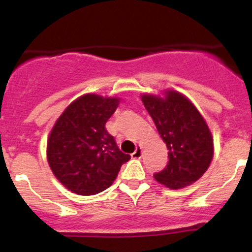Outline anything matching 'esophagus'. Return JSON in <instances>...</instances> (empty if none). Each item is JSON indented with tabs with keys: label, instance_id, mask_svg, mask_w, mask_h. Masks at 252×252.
<instances>
[{
	"label": "esophagus",
	"instance_id": "obj_1",
	"mask_svg": "<svg viewBox=\"0 0 252 252\" xmlns=\"http://www.w3.org/2000/svg\"><path fill=\"white\" fill-rule=\"evenodd\" d=\"M131 157L133 158H141V146H136L135 151L131 154Z\"/></svg>",
	"mask_w": 252,
	"mask_h": 252
}]
</instances>
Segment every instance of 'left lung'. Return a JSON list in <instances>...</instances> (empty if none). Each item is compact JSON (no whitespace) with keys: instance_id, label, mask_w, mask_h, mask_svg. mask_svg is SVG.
Instances as JSON below:
<instances>
[{"instance_id":"obj_1","label":"left lung","mask_w":252,"mask_h":252,"mask_svg":"<svg viewBox=\"0 0 252 252\" xmlns=\"http://www.w3.org/2000/svg\"><path fill=\"white\" fill-rule=\"evenodd\" d=\"M141 101L168 150V163L155 179L169 189L189 187L204 175L213 158V138L204 117L179 91L144 94Z\"/></svg>"}]
</instances>
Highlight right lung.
Masks as SVG:
<instances>
[{
    "label": "right lung",
    "instance_id": "1",
    "mask_svg": "<svg viewBox=\"0 0 252 252\" xmlns=\"http://www.w3.org/2000/svg\"><path fill=\"white\" fill-rule=\"evenodd\" d=\"M118 105V97L85 94L63 111L48 135V166L74 194L89 196L106 190L130 159L105 128Z\"/></svg>",
    "mask_w": 252,
    "mask_h": 252
}]
</instances>
